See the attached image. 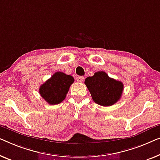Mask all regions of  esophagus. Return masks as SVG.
<instances>
[{
	"mask_svg": "<svg viewBox=\"0 0 160 160\" xmlns=\"http://www.w3.org/2000/svg\"><path fill=\"white\" fill-rule=\"evenodd\" d=\"M76 80H77L78 82H82L83 80H84V77H83V76H78V77H77V78H76Z\"/></svg>",
	"mask_w": 160,
	"mask_h": 160,
	"instance_id": "obj_1",
	"label": "esophagus"
}]
</instances>
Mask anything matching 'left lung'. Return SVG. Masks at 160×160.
Wrapping results in <instances>:
<instances>
[{
	"label": "left lung",
	"mask_w": 160,
	"mask_h": 160,
	"mask_svg": "<svg viewBox=\"0 0 160 160\" xmlns=\"http://www.w3.org/2000/svg\"><path fill=\"white\" fill-rule=\"evenodd\" d=\"M85 84L95 103L103 106L115 104L120 100L123 90L121 81L109 78L103 71L95 72L93 76L87 78Z\"/></svg>",
	"instance_id": "left-lung-1"
}]
</instances>
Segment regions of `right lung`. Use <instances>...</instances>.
Segmentation results:
<instances>
[{
	"mask_svg": "<svg viewBox=\"0 0 160 160\" xmlns=\"http://www.w3.org/2000/svg\"><path fill=\"white\" fill-rule=\"evenodd\" d=\"M73 82L72 76L57 72L40 86L39 94L49 104H59L65 100Z\"/></svg>",
	"mask_w": 160,
	"mask_h": 160,
	"instance_id": "obj_1",
	"label": "right lung"
}]
</instances>
